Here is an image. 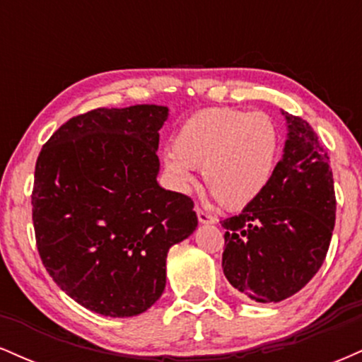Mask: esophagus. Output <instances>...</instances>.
<instances>
[{
	"label": "esophagus",
	"mask_w": 362,
	"mask_h": 362,
	"mask_svg": "<svg viewBox=\"0 0 362 362\" xmlns=\"http://www.w3.org/2000/svg\"><path fill=\"white\" fill-rule=\"evenodd\" d=\"M197 211V219H199V223H202V224H213V223H216V218L214 216H211L209 213H206V211H202V209H195Z\"/></svg>",
	"instance_id": "obj_1"
}]
</instances>
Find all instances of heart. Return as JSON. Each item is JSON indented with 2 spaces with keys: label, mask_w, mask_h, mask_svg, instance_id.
I'll use <instances>...</instances> for the list:
<instances>
[{
  "label": "heart",
  "mask_w": 362,
  "mask_h": 362,
  "mask_svg": "<svg viewBox=\"0 0 362 362\" xmlns=\"http://www.w3.org/2000/svg\"><path fill=\"white\" fill-rule=\"evenodd\" d=\"M279 151L281 132L271 115L216 107L190 115L178 127L165 168L182 190L194 185L192 168H202L216 201L238 209L264 192Z\"/></svg>",
  "instance_id": "heart-1"
}]
</instances>
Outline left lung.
I'll use <instances>...</instances> for the list:
<instances>
[{
    "label": "left lung",
    "mask_w": 362,
    "mask_h": 362,
    "mask_svg": "<svg viewBox=\"0 0 362 362\" xmlns=\"http://www.w3.org/2000/svg\"><path fill=\"white\" fill-rule=\"evenodd\" d=\"M282 114L289 132L271 182L242 213L221 221L224 276L259 303L293 296L320 271L337 209L330 158L317 132Z\"/></svg>",
    "instance_id": "left-lung-1"
}]
</instances>
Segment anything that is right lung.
Here are the masks:
<instances>
[{
	"instance_id": "add662e5",
	"label": "right lung",
	"mask_w": 362,
	"mask_h": 362,
	"mask_svg": "<svg viewBox=\"0 0 362 362\" xmlns=\"http://www.w3.org/2000/svg\"><path fill=\"white\" fill-rule=\"evenodd\" d=\"M161 105L95 109L40 149L32 190L45 271L81 306L134 317L163 293L167 253L194 233L189 195L158 185Z\"/></svg>"
}]
</instances>
